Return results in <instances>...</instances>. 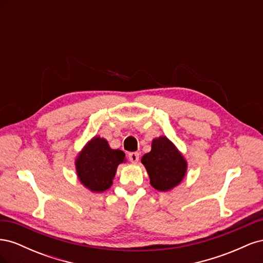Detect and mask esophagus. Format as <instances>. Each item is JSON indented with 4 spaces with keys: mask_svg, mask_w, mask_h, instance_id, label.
Wrapping results in <instances>:
<instances>
[{
    "mask_svg": "<svg viewBox=\"0 0 263 263\" xmlns=\"http://www.w3.org/2000/svg\"><path fill=\"white\" fill-rule=\"evenodd\" d=\"M128 158L133 163H137L139 161V154L138 153H130L128 155Z\"/></svg>",
    "mask_w": 263,
    "mask_h": 263,
    "instance_id": "1",
    "label": "esophagus"
}]
</instances>
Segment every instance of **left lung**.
<instances>
[{
  "label": "left lung",
  "mask_w": 263,
  "mask_h": 263,
  "mask_svg": "<svg viewBox=\"0 0 263 263\" xmlns=\"http://www.w3.org/2000/svg\"><path fill=\"white\" fill-rule=\"evenodd\" d=\"M154 189L168 192L178 186L186 176L187 161L177 146L165 136L151 142V150L141 158Z\"/></svg>",
  "instance_id": "left-lung-1"
}]
</instances>
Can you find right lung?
Returning a JSON list of instances; mask_svg holds the SVG:
<instances>
[{
    "instance_id": "obj_1",
    "label": "right lung",
    "mask_w": 263,
    "mask_h": 263,
    "mask_svg": "<svg viewBox=\"0 0 263 263\" xmlns=\"http://www.w3.org/2000/svg\"><path fill=\"white\" fill-rule=\"evenodd\" d=\"M125 161L124 151L112 149L105 138L94 136L78 154L74 164L81 184L91 192L101 193L112 186L118 164Z\"/></svg>"
}]
</instances>
